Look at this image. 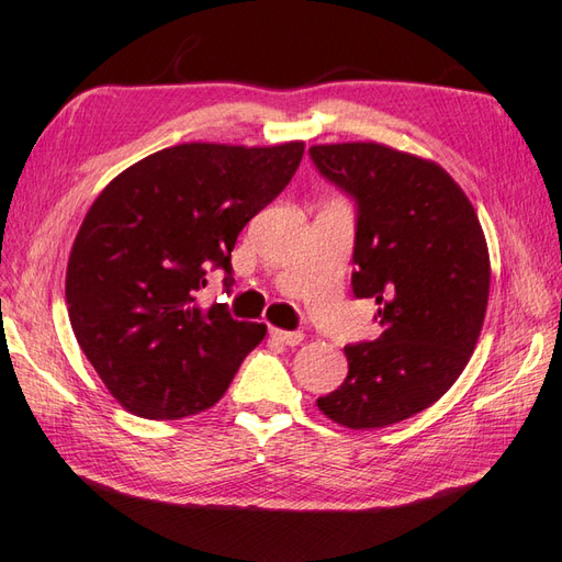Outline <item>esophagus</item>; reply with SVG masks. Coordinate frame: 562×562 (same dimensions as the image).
I'll use <instances>...</instances> for the list:
<instances>
[{
  "label": "esophagus",
  "instance_id": "34e87169",
  "mask_svg": "<svg viewBox=\"0 0 562 562\" xmlns=\"http://www.w3.org/2000/svg\"><path fill=\"white\" fill-rule=\"evenodd\" d=\"M270 337L280 345H286V347H294L304 340V333L302 330H278V328H270Z\"/></svg>",
  "mask_w": 562,
  "mask_h": 562
}]
</instances>
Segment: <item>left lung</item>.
I'll return each mask as SVG.
<instances>
[{
	"label": "left lung",
	"instance_id": "1",
	"mask_svg": "<svg viewBox=\"0 0 562 562\" xmlns=\"http://www.w3.org/2000/svg\"><path fill=\"white\" fill-rule=\"evenodd\" d=\"M325 181L357 205L351 290L383 333L347 345L345 383L318 409L347 428L424 412L464 371L484 325L491 263L472 203L436 162L381 143L311 146Z\"/></svg>",
	"mask_w": 562,
	"mask_h": 562
}]
</instances>
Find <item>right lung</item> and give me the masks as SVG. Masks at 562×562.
Returning <instances> with one entry per match:
<instances>
[{
	"label": "right lung",
	"mask_w": 562,
	"mask_h": 562,
	"mask_svg": "<svg viewBox=\"0 0 562 562\" xmlns=\"http://www.w3.org/2000/svg\"><path fill=\"white\" fill-rule=\"evenodd\" d=\"M304 143H181L114 177L90 205L67 268L69 321L112 397L143 419H181L225 395L263 323L199 306L207 270L232 292V249L290 184Z\"/></svg>",
	"instance_id": "obj_1"
}]
</instances>
